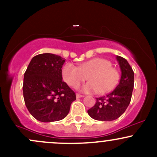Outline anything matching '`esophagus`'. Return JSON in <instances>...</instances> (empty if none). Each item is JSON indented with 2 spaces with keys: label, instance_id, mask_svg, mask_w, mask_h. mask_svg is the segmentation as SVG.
<instances>
[{
  "label": "esophagus",
  "instance_id": "1",
  "mask_svg": "<svg viewBox=\"0 0 157 157\" xmlns=\"http://www.w3.org/2000/svg\"><path fill=\"white\" fill-rule=\"evenodd\" d=\"M76 96H77V99H78V98H82V97H83V96H83V95L78 94V93H77V94L76 95Z\"/></svg>",
  "mask_w": 157,
  "mask_h": 157
}]
</instances>
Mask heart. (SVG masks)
Here are the masks:
<instances>
[{
  "mask_svg": "<svg viewBox=\"0 0 157 157\" xmlns=\"http://www.w3.org/2000/svg\"><path fill=\"white\" fill-rule=\"evenodd\" d=\"M109 60L96 58L82 63L80 66L67 64L62 69L64 81L71 87H77L86 78L90 82L82 86L84 93L106 94L115 88L120 80V74Z\"/></svg>",
  "mask_w": 157,
  "mask_h": 157,
  "instance_id": "b5f03b06",
  "label": "heart"
}]
</instances>
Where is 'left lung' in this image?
<instances>
[{
	"label": "left lung",
	"instance_id": "1",
	"mask_svg": "<svg viewBox=\"0 0 157 157\" xmlns=\"http://www.w3.org/2000/svg\"><path fill=\"white\" fill-rule=\"evenodd\" d=\"M121 76L116 88L105 96L96 98V102L87 111L92 118L110 121L119 118L129 105L134 89V71L128 61L116 56Z\"/></svg>",
	"mask_w": 157,
	"mask_h": 157
}]
</instances>
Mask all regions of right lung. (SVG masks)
<instances>
[{"label": "right lung", "instance_id": "1", "mask_svg": "<svg viewBox=\"0 0 157 157\" xmlns=\"http://www.w3.org/2000/svg\"><path fill=\"white\" fill-rule=\"evenodd\" d=\"M65 59L50 53L32 58L24 74L23 97L29 113L42 122L65 118L76 99L75 93L62 81Z\"/></svg>", "mask_w": 157, "mask_h": 157}]
</instances>
